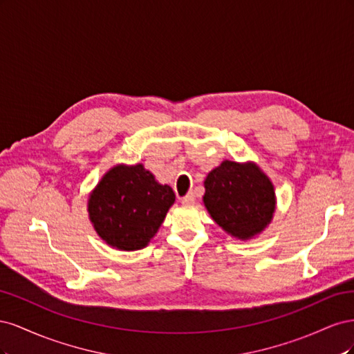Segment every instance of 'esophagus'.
Masks as SVG:
<instances>
[{"label": "esophagus", "instance_id": "obj_1", "mask_svg": "<svg viewBox=\"0 0 354 354\" xmlns=\"http://www.w3.org/2000/svg\"><path fill=\"white\" fill-rule=\"evenodd\" d=\"M181 202H183V203H194L195 202V195L190 192V194H187L186 196L181 198Z\"/></svg>", "mask_w": 354, "mask_h": 354}]
</instances>
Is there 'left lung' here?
Listing matches in <instances>:
<instances>
[{"instance_id":"left-lung-1","label":"left lung","mask_w":354,"mask_h":354,"mask_svg":"<svg viewBox=\"0 0 354 354\" xmlns=\"http://www.w3.org/2000/svg\"><path fill=\"white\" fill-rule=\"evenodd\" d=\"M203 185L208 212L232 236L250 239L270 223L276 205L274 189L255 164L224 160Z\"/></svg>"}]
</instances>
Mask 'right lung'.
Here are the masks:
<instances>
[{
    "instance_id": "add662e5",
    "label": "right lung",
    "mask_w": 354,
    "mask_h": 354,
    "mask_svg": "<svg viewBox=\"0 0 354 354\" xmlns=\"http://www.w3.org/2000/svg\"><path fill=\"white\" fill-rule=\"evenodd\" d=\"M176 201L173 189L159 185L142 164L113 167L88 199L90 220L113 248L140 250L147 245Z\"/></svg>"
}]
</instances>
